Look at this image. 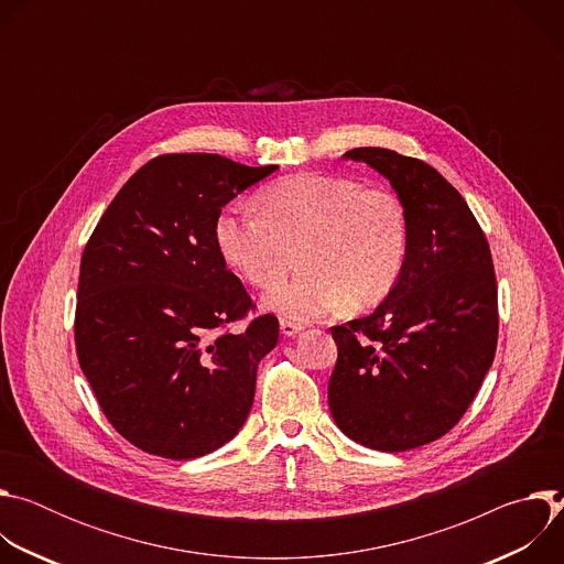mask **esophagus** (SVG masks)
<instances>
[{"label":"esophagus","mask_w":564,"mask_h":564,"mask_svg":"<svg viewBox=\"0 0 564 564\" xmlns=\"http://www.w3.org/2000/svg\"><path fill=\"white\" fill-rule=\"evenodd\" d=\"M301 330H303L301 324H294V321H288V318L281 321V333H283L285 337H296Z\"/></svg>","instance_id":"34e87169"}]
</instances>
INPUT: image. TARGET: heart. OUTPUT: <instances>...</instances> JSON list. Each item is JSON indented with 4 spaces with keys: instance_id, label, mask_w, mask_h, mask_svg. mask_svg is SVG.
<instances>
[{
    "instance_id": "b5f03b06",
    "label": "heart",
    "mask_w": 564,
    "mask_h": 564,
    "mask_svg": "<svg viewBox=\"0 0 564 564\" xmlns=\"http://www.w3.org/2000/svg\"><path fill=\"white\" fill-rule=\"evenodd\" d=\"M259 212L225 209L214 225L220 257L254 288L278 284L302 250L306 272L265 305L299 324L372 307L397 285L409 254V218L397 194L357 178L296 174L257 196Z\"/></svg>"
}]
</instances>
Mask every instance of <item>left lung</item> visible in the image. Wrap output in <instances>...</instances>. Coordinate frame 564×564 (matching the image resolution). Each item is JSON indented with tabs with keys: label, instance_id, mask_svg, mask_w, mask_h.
Returning a JSON list of instances; mask_svg holds the SVG:
<instances>
[{
	"label": "left lung",
	"instance_id": "obj_1",
	"mask_svg": "<svg viewBox=\"0 0 564 564\" xmlns=\"http://www.w3.org/2000/svg\"><path fill=\"white\" fill-rule=\"evenodd\" d=\"M344 158L390 181L409 218V254L392 292L333 328L328 404L355 442L386 453L446 435L485 381L498 346V283L487 236L462 194L424 160L381 147Z\"/></svg>",
	"mask_w": 564,
	"mask_h": 564
}]
</instances>
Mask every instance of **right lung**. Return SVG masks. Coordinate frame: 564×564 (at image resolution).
I'll return each instance as SVG.
<instances>
[{
	"label": "right lung",
	"instance_id": "obj_1",
	"mask_svg": "<svg viewBox=\"0 0 564 564\" xmlns=\"http://www.w3.org/2000/svg\"><path fill=\"white\" fill-rule=\"evenodd\" d=\"M276 165L218 153H165L118 192L79 263L75 348L113 429L144 453L194 459L246 424L259 361L279 341L225 265L214 225L223 207Z\"/></svg>",
	"mask_w": 564,
	"mask_h": 564
}]
</instances>
